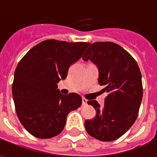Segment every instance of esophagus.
Masks as SVG:
<instances>
[{"mask_svg":"<svg viewBox=\"0 0 157 157\" xmlns=\"http://www.w3.org/2000/svg\"><path fill=\"white\" fill-rule=\"evenodd\" d=\"M82 105H87V100L85 98H82Z\"/></svg>","mask_w":157,"mask_h":157,"instance_id":"1","label":"esophagus"}]
</instances>
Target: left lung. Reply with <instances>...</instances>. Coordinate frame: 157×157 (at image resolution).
Masks as SVG:
<instances>
[{
  "mask_svg": "<svg viewBox=\"0 0 157 157\" xmlns=\"http://www.w3.org/2000/svg\"><path fill=\"white\" fill-rule=\"evenodd\" d=\"M83 61L90 60L98 68V82L108 93L105 105L88 101L94 107L96 116L86 120V132L95 139L113 141L125 134L137 118L143 97L140 69L131 54L111 42L94 43L88 48Z\"/></svg>",
  "mask_w": 157,
  "mask_h": 157,
  "instance_id": "1",
  "label": "left lung"
}]
</instances>
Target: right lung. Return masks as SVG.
Returning <instances> with one entry per match:
<instances>
[{
    "mask_svg": "<svg viewBox=\"0 0 157 157\" xmlns=\"http://www.w3.org/2000/svg\"><path fill=\"white\" fill-rule=\"evenodd\" d=\"M90 44L46 40L33 47L19 62L13 82L17 116L33 136L46 139L64 128L67 114L82 105V97L63 95L57 83L66 78Z\"/></svg>",
    "mask_w": 157,
    "mask_h": 157,
    "instance_id": "right-lung-1",
    "label": "right lung"
}]
</instances>
